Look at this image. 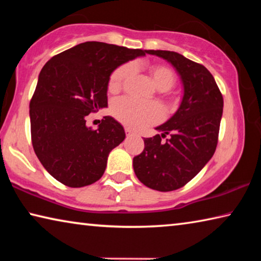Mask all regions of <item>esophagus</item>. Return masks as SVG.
<instances>
[{
	"label": "esophagus",
	"mask_w": 261,
	"mask_h": 261,
	"mask_svg": "<svg viewBox=\"0 0 261 261\" xmlns=\"http://www.w3.org/2000/svg\"><path fill=\"white\" fill-rule=\"evenodd\" d=\"M125 134H126V136H127V137H130V136L134 135L135 132L132 131V130L130 129V127H125Z\"/></svg>",
	"instance_id": "34e87169"
}]
</instances>
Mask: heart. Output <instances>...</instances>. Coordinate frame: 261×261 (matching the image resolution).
<instances>
[{
  "instance_id": "b5f03b06",
  "label": "heart",
  "mask_w": 261,
  "mask_h": 261,
  "mask_svg": "<svg viewBox=\"0 0 261 261\" xmlns=\"http://www.w3.org/2000/svg\"><path fill=\"white\" fill-rule=\"evenodd\" d=\"M130 65H122L112 73L108 82V90L116 93L121 90L123 84L130 76ZM152 81L159 91H168L174 85L175 74L169 68L163 65H154L149 69ZM115 117L123 124L140 129L151 125L162 117V109L156 103H144L130 98L117 99L112 106Z\"/></svg>"
}]
</instances>
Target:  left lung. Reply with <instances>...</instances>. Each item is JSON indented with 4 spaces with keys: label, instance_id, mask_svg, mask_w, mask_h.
<instances>
[{
    "label": "left lung",
    "instance_id": "left-lung-1",
    "mask_svg": "<svg viewBox=\"0 0 261 261\" xmlns=\"http://www.w3.org/2000/svg\"><path fill=\"white\" fill-rule=\"evenodd\" d=\"M173 65L183 86L178 108L155 127L161 135L144 138L145 148L134 158L138 179L156 191L184 187L206 166L215 152L223 98L214 77L204 65L170 50H147ZM171 134L166 143L162 136Z\"/></svg>",
    "mask_w": 261,
    "mask_h": 261
}]
</instances>
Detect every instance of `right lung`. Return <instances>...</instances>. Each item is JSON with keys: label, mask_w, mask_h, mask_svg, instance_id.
<instances>
[{"label": "right lung", "mask_w": 261, "mask_h": 261, "mask_svg": "<svg viewBox=\"0 0 261 261\" xmlns=\"http://www.w3.org/2000/svg\"><path fill=\"white\" fill-rule=\"evenodd\" d=\"M147 50L87 41L47 62L30 102L34 152L53 177L70 188L99 180L112 149L125 138L124 127L105 116L93 130L86 116L108 107V82L126 62Z\"/></svg>", "instance_id": "add662e5"}]
</instances>
